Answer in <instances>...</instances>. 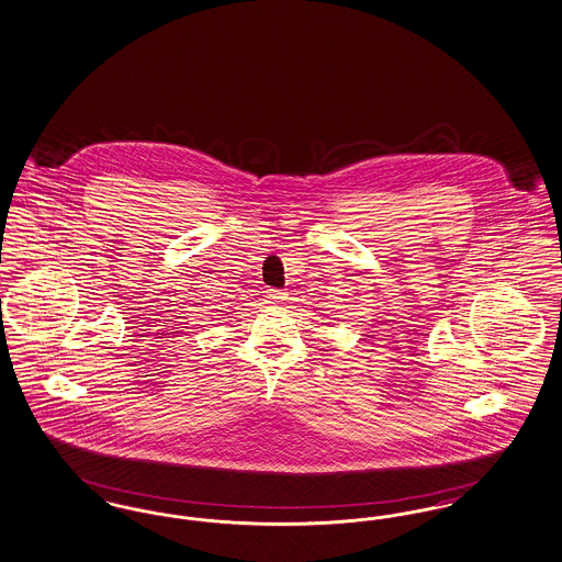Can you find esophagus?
Returning <instances> with one entry per match:
<instances>
[{
	"mask_svg": "<svg viewBox=\"0 0 562 562\" xmlns=\"http://www.w3.org/2000/svg\"><path fill=\"white\" fill-rule=\"evenodd\" d=\"M269 303H282L286 299L284 291H278V289H268Z\"/></svg>",
	"mask_w": 562,
	"mask_h": 562,
	"instance_id": "1",
	"label": "esophagus"
}]
</instances>
